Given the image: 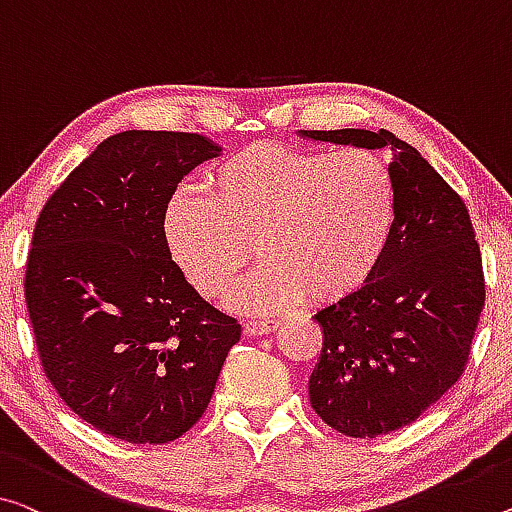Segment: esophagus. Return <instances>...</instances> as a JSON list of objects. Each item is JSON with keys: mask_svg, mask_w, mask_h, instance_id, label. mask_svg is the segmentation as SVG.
Here are the masks:
<instances>
[{"mask_svg": "<svg viewBox=\"0 0 512 512\" xmlns=\"http://www.w3.org/2000/svg\"><path fill=\"white\" fill-rule=\"evenodd\" d=\"M277 325H279V320H274V318H254V320L245 322V334L247 336H263V334H270Z\"/></svg>", "mask_w": 512, "mask_h": 512, "instance_id": "1", "label": "esophagus"}]
</instances>
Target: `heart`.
I'll return each mask as SVG.
<instances>
[{
  "instance_id": "obj_1",
  "label": "heart",
  "mask_w": 512,
  "mask_h": 512,
  "mask_svg": "<svg viewBox=\"0 0 512 512\" xmlns=\"http://www.w3.org/2000/svg\"><path fill=\"white\" fill-rule=\"evenodd\" d=\"M208 196L178 190L162 217L167 247L203 295H217L251 256L265 263L226 290L238 311L359 290L387 247L393 183L368 151L316 153L254 144L206 176Z\"/></svg>"
}]
</instances>
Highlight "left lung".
<instances>
[{
	"label": "left lung",
	"mask_w": 512,
	"mask_h": 512,
	"mask_svg": "<svg viewBox=\"0 0 512 512\" xmlns=\"http://www.w3.org/2000/svg\"><path fill=\"white\" fill-rule=\"evenodd\" d=\"M391 155L393 222L368 281L316 316L322 350L309 400L327 426L377 437L410 426L458 382L485 304L481 249L465 201L389 130H300Z\"/></svg>",
	"instance_id": "1"
}]
</instances>
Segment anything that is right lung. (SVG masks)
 <instances>
[{
	"label": "right lung",
	"instance_id": "1",
	"mask_svg": "<svg viewBox=\"0 0 512 512\" xmlns=\"http://www.w3.org/2000/svg\"><path fill=\"white\" fill-rule=\"evenodd\" d=\"M222 151L190 132H119L38 215L25 274L38 355L61 400L105 435L174 442L206 412L240 341L162 231L180 180Z\"/></svg>",
	"mask_w": 512,
	"mask_h": 512
}]
</instances>
